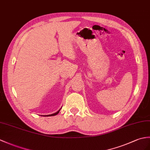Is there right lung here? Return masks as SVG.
<instances>
[{
	"label": "right lung",
	"mask_w": 150,
	"mask_h": 150,
	"mask_svg": "<svg viewBox=\"0 0 150 150\" xmlns=\"http://www.w3.org/2000/svg\"><path fill=\"white\" fill-rule=\"evenodd\" d=\"M60 110L61 109H59L57 112H56L55 113H54V114H50V115H47V116H55V115H57L59 112V111H60Z\"/></svg>",
	"instance_id": "right-lung-1"
}]
</instances>
